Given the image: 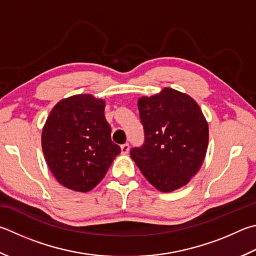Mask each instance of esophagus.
<instances>
[{
    "instance_id": "esophagus-1",
    "label": "esophagus",
    "mask_w": 256,
    "mask_h": 256,
    "mask_svg": "<svg viewBox=\"0 0 256 256\" xmlns=\"http://www.w3.org/2000/svg\"><path fill=\"white\" fill-rule=\"evenodd\" d=\"M120 151H122V153H124V154H126V153H128V151H130V144L128 143L122 144V146H120Z\"/></svg>"
}]
</instances>
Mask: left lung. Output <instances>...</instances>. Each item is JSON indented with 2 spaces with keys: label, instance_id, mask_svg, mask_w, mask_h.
I'll use <instances>...</instances> for the list:
<instances>
[{
  "label": "left lung",
  "instance_id": "left-lung-1",
  "mask_svg": "<svg viewBox=\"0 0 256 256\" xmlns=\"http://www.w3.org/2000/svg\"><path fill=\"white\" fill-rule=\"evenodd\" d=\"M138 108L144 142L130 151L133 161L160 192L187 184L200 169L208 146V124L199 105L166 87L158 95L141 97Z\"/></svg>",
  "mask_w": 256,
  "mask_h": 256
}]
</instances>
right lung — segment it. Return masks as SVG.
Listing matches in <instances>:
<instances>
[{
	"label": "right lung",
	"mask_w": 256,
	"mask_h": 256,
	"mask_svg": "<svg viewBox=\"0 0 256 256\" xmlns=\"http://www.w3.org/2000/svg\"><path fill=\"white\" fill-rule=\"evenodd\" d=\"M104 110L103 100L75 95L50 112L41 138L42 151L50 171L64 187L90 192L120 152L110 138Z\"/></svg>",
	"instance_id": "obj_1"
}]
</instances>
